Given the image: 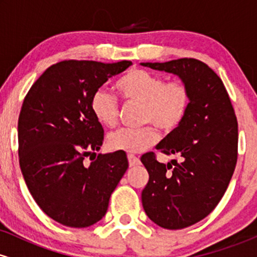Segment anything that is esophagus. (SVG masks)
<instances>
[{
  "instance_id": "1",
  "label": "esophagus",
  "mask_w": 257,
  "mask_h": 257,
  "mask_svg": "<svg viewBox=\"0 0 257 257\" xmlns=\"http://www.w3.org/2000/svg\"><path fill=\"white\" fill-rule=\"evenodd\" d=\"M128 162H129V167H137L140 164V159L134 155H128Z\"/></svg>"
}]
</instances>
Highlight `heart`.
Wrapping results in <instances>:
<instances>
[{"label": "heart", "mask_w": 257, "mask_h": 257, "mask_svg": "<svg viewBox=\"0 0 257 257\" xmlns=\"http://www.w3.org/2000/svg\"><path fill=\"white\" fill-rule=\"evenodd\" d=\"M120 98L126 104H141L140 122L148 124L137 129L123 128L108 137L113 151L140 153L159 139L157 126L173 132L184 122L190 110L192 94L184 81H170L144 69H132L116 82ZM90 111L101 125L112 128L118 122V100L104 88L90 96Z\"/></svg>", "instance_id": "heart-1"}]
</instances>
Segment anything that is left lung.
<instances>
[{
    "label": "left lung",
    "instance_id": "1",
    "mask_svg": "<svg viewBox=\"0 0 257 257\" xmlns=\"http://www.w3.org/2000/svg\"><path fill=\"white\" fill-rule=\"evenodd\" d=\"M143 66L178 75L192 94L184 122L157 145L179 161L159 163L155 152L141 156L150 179L141 193L144 210L158 226L181 229L203 220L225 194L238 157V122L223 82L193 58Z\"/></svg>",
    "mask_w": 257,
    "mask_h": 257
}]
</instances>
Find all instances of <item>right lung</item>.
Returning <instances> with one entry per match:
<instances>
[{"label":"right lung","instance_id":"right-lung-1","mask_svg":"<svg viewBox=\"0 0 257 257\" xmlns=\"http://www.w3.org/2000/svg\"><path fill=\"white\" fill-rule=\"evenodd\" d=\"M131 65L64 60L49 66L26 94L18 120L20 169L38 206L61 225L82 228L101 220L128 169L125 152L95 158L104 128L89 101ZM88 155L94 156L90 165L84 162Z\"/></svg>","mask_w":257,"mask_h":257}]
</instances>
